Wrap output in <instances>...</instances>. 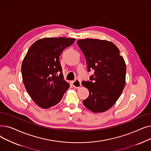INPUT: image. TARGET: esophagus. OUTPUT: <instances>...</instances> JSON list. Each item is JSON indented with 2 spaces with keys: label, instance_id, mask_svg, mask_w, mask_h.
<instances>
[{
  "label": "esophagus",
  "instance_id": "34e87169",
  "mask_svg": "<svg viewBox=\"0 0 151 151\" xmlns=\"http://www.w3.org/2000/svg\"><path fill=\"white\" fill-rule=\"evenodd\" d=\"M71 84H72L73 86L75 88H79L81 85V81L80 80H75V81H72V82H71Z\"/></svg>",
  "mask_w": 151,
  "mask_h": 151
}]
</instances>
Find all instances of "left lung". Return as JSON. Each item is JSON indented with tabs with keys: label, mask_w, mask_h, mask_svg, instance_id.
Listing matches in <instances>:
<instances>
[{
	"label": "left lung",
	"mask_w": 151,
	"mask_h": 151,
	"mask_svg": "<svg viewBox=\"0 0 151 151\" xmlns=\"http://www.w3.org/2000/svg\"><path fill=\"white\" fill-rule=\"evenodd\" d=\"M84 54L88 71L93 70L90 81H82L89 91L84 105L93 113L111 108L119 98L125 84L126 65L117 47L112 42L86 38L77 41Z\"/></svg>",
	"instance_id": "obj_1"
}]
</instances>
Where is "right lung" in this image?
I'll return each instance as SVG.
<instances>
[{
  "label": "right lung",
  "mask_w": 151,
  "mask_h": 151,
  "mask_svg": "<svg viewBox=\"0 0 151 151\" xmlns=\"http://www.w3.org/2000/svg\"><path fill=\"white\" fill-rule=\"evenodd\" d=\"M75 41L72 38H44L29 47L22 63V77L26 91L40 107L57 105L69 88L63 80L59 56Z\"/></svg>",
  "instance_id": "right-lung-1"
}]
</instances>
